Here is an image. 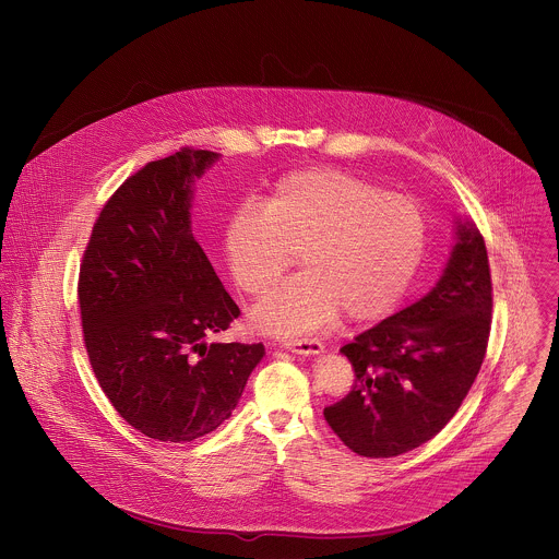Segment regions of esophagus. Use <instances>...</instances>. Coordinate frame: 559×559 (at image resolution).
Instances as JSON below:
<instances>
[{"label":"esophagus","instance_id":"esophagus-1","mask_svg":"<svg viewBox=\"0 0 559 559\" xmlns=\"http://www.w3.org/2000/svg\"><path fill=\"white\" fill-rule=\"evenodd\" d=\"M282 347L301 356H317V354H323L325 349L323 343L317 338H284Z\"/></svg>","mask_w":559,"mask_h":559}]
</instances>
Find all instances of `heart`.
<instances>
[{"label":"heart","instance_id":"heart-1","mask_svg":"<svg viewBox=\"0 0 559 559\" xmlns=\"http://www.w3.org/2000/svg\"><path fill=\"white\" fill-rule=\"evenodd\" d=\"M427 245L420 205L341 169L284 176L262 205L242 203L227 218L223 251L236 286L266 295L301 253L304 273L253 312L277 334L314 330L338 310L352 321L385 314L407 290Z\"/></svg>","mask_w":559,"mask_h":559}]
</instances>
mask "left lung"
Returning a JSON list of instances; mask_svg holds the SVG:
<instances>
[{"label":"left lung","mask_w":559,"mask_h":559,"mask_svg":"<svg viewBox=\"0 0 559 559\" xmlns=\"http://www.w3.org/2000/svg\"><path fill=\"white\" fill-rule=\"evenodd\" d=\"M492 277L484 236L457 223L436 288L341 349L356 379L323 409L358 455L392 457L431 440L460 409L488 349Z\"/></svg>","instance_id":"left-lung-1"}]
</instances>
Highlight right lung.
<instances>
[{"mask_svg": "<svg viewBox=\"0 0 559 559\" xmlns=\"http://www.w3.org/2000/svg\"><path fill=\"white\" fill-rule=\"evenodd\" d=\"M218 158L182 147L102 207L80 264L84 347L115 409L141 433L190 442L231 416L264 345L210 343L240 317L190 229L192 180Z\"/></svg>", "mask_w": 559, "mask_h": 559, "instance_id": "1", "label": "right lung"}]
</instances>
